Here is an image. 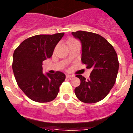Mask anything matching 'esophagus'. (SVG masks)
<instances>
[{"instance_id": "esophagus-1", "label": "esophagus", "mask_w": 133, "mask_h": 133, "mask_svg": "<svg viewBox=\"0 0 133 133\" xmlns=\"http://www.w3.org/2000/svg\"><path fill=\"white\" fill-rule=\"evenodd\" d=\"M74 76L73 75H70V74H66V78H73Z\"/></svg>"}]
</instances>
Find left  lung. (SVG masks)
<instances>
[{
	"label": "left lung",
	"mask_w": 133,
	"mask_h": 133,
	"mask_svg": "<svg viewBox=\"0 0 133 133\" xmlns=\"http://www.w3.org/2000/svg\"><path fill=\"white\" fill-rule=\"evenodd\" d=\"M72 35L79 39L82 47V62L92 69L90 78L77 75L79 86L75 88L76 97L85 103H95L104 99L114 86L119 63L114 47L96 33L78 31Z\"/></svg>",
	"instance_id": "obj_1"
}]
</instances>
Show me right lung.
I'll return each mask as SVG.
<instances>
[{
	"mask_svg": "<svg viewBox=\"0 0 133 133\" xmlns=\"http://www.w3.org/2000/svg\"><path fill=\"white\" fill-rule=\"evenodd\" d=\"M64 33L37 35L25 39L13 54L12 70L18 87L31 100L48 102L56 98L65 75L43 73V62L50 58Z\"/></svg>",
	"mask_w": 133,
	"mask_h": 133,
	"instance_id": "add662e5",
	"label": "right lung"
}]
</instances>
